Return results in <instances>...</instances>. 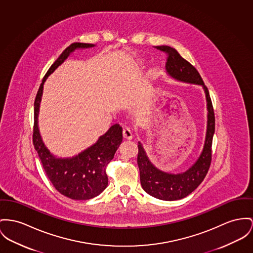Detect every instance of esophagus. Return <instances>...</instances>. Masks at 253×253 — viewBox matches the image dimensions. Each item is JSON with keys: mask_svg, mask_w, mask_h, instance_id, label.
<instances>
[{"mask_svg": "<svg viewBox=\"0 0 253 253\" xmlns=\"http://www.w3.org/2000/svg\"><path fill=\"white\" fill-rule=\"evenodd\" d=\"M123 136L125 139H127V140H130L132 138V131L130 130L129 127H124L123 128Z\"/></svg>", "mask_w": 253, "mask_h": 253, "instance_id": "34e87169", "label": "esophagus"}]
</instances>
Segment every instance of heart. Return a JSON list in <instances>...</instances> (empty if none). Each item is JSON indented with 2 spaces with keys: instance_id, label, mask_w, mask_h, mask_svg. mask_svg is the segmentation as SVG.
I'll return each instance as SVG.
<instances>
[{
  "instance_id": "b5f03b06",
  "label": "heart",
  "mask_w": 253,
  "mask_h": 253,
  "mask_svg": "<svg viewBox=\"0 0 253 253\" xmlns=\"http://www.w3.org/2000/svg\"><path fill=\"white\" fill-rule=\"evenodd\" d=\"M154 75H155V72H154V71H152V72L150 73V76H151V77H153Z\"/></svg>"
}]
</instances>
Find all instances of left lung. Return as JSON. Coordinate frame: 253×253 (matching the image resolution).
Segmentation results:
<instances>
[{"label": "left lung", "mask_w": 253, "mask_h": 253, "mask_svg": "<svg viewBox=\"0 0 253 253\" xmlns=\"http://www.w3.org/2000/svg\"><path fill=\"white\" fill-rule=\"evenodd\" d=\"M167 53L166 70L169 75L180 82L202 85L207 101V131L201 156L197 162L184 172L171 174L155 168L149 160L141 143H138L137 163L140 170V181L146 193L162 201L181 200L190 195L203 181L212 160V141L215 132V114L207 87L204 85L198 70L184 59L176 50L169 46L155 47Z\"/></svg>", "instance_id": "1"}]
</instances>
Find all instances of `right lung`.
Returning <instances> with one entry per match:
<instances>
[{
  "label": "right lung",
  "instance_id": "right-lung-1",
  "mask_svg": "<svg viewBox=\"0 0 253 253\" xmlns=\"http://www.w3.org/2000/svg\"><path fill=\"white\" fill-rule=\"evenodd\" d=\"M93 44L73 43L54 61L40 85L34 101V126L33 142L45 172L53 187L63 196L76 201L90 200L106 188L108 177L106 166L113 159L123 140V128L116 124L100 137L92 147L72 158H56L45 147L38 130L37 121L43 84L51 73L76 49L92 48Z\"/></svg>",
  "mask_w": 253,
  "mask_h": 253
}]
</instances>
